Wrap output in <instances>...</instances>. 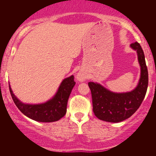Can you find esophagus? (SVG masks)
I'll use <instances>...</instances> for the list:
<instances>
[{"instance_id": "esophagus-1", "label": "esophagus", "mask_w": 156, "mask_h": 156, "mask_svg": "<svg viewBox=\"0 0 156 156\" xmlns=\"http://www.w3.org/2000/svg\"><path fill=\"white\" fill-rule=\"evenodd\" d=\"M77 78H78V80H81V81H83V80H84L86 79L85 76H84V75L82 73H78V76H77Z\"/></svg>"}]
</instances>
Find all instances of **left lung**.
I'll return each instance as SVG.
<instances>
[{
  "label": "left lung",
  "mask_w": 156,
  "mask_h": 156,
  "mask_svg": "<svg viewBox=\"0 0 156 156\" xmlns=\"http://www.w3.org/2000/svg\"><path fill=\"white\" fill-rule=\"evenodd\" d=\"M136 51L141 67V78L136 88L130 92L114 93L101 84L89 82L92 93L93 112L98 119L110 122H119L128 119L139 108L148 86V72L144 51L137 42L130 44Z\"/></svg>",
  "instance_id": "8db88e82"
}]
</instances>
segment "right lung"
I'll return each instance as SVG.
<instances>
[{"instance_id": "right-lung-1", "label": "right lung", "mask_w": 156, "mask_h": 156, "mask_svg": "<svg viewBox=\"0 0 156 156\" xmlns=\"http://www.w3.org/2000/svg\"><path fill=\"white\" fill-rule=\"evenodd\" d=\"M76 84L74 76L65 78L61 83L55 95L51 100L42 104H24L16 98L9 87L12 100L16 106L28 117L42 122H53L59 120L67 112L68 98Z\"/></svg>"}]
</instances>
